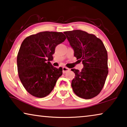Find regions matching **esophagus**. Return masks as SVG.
Here are the masks:
<instances>
[{"mask_svg": "<svg viewBox=\"0 0 127 127\" xmlns=\"http://www.w3.org/2000/svg\"><path fill=\"white\" fill-rule=\"evenodd\" d=\"M62 70H63L64 73H65L69 72V71L70 70V69L68 68V67H67L64 66L62 67Z\"/></svg>", "mask_w": 127, "mask_h": 127, "instance_id": "esophagus-1", "label": "esophagus"}]
</instances>
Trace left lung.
I'll list each match as a JSON object with an SVG mask.
<instances>
[{
    "instance_id": "obj_1",
    "label": "left lung",
    "mask_w": 127,
    "mask_h": 127,
    "mask_svg": "<svg viewBox=\"0 0 127 127\" xmlns=\"http://www.w3.org/2000/svg\"><path fill=\"white\" fill-rule=\"evenodd\" d=\"M74 50V56L82 62L81 70L72 69L75 77L72 81L74 94L89 99L100 93L107 74V53L103 42L94 34L81 30L64 32Z\"/></svg>"
}]
</instances>
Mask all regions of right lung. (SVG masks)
<instances>
[{
    "instance_id": "add662e5",
    "label": "right lung",
    "mask_w": 127,
    "mask_h": 127,
    "mask_svg": "<svg viewBox=\"0 0 127 127\" xmlns=\"http://www.w3.org/2000/svg\"><path fill=\"white\" fill-rule=\"evenodd\" d=\"M65 39L63 33L46 31L22 41L17 55V69L22 85L31 95L44 98L53 91L62 68L54 67L49 61L53 60L57 45Z\"/></svg>"
}]
</instances>
